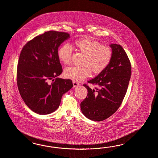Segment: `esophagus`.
I'll list each match as a JSON object with an SVG mask.
<instances>
[{"label":"esophagus","instance_id":"1","mask_svg":"<svg viewBox=\"0 0 158 158\" xmlns=\"http://www.w3.org/2000/svg\"><path fill=\"white\" fill-rule=\"evenodd\" d=\"M73 85L74 87H77L79 85V83H77V81H73Z\"/></svg>","mask_w":158,"mask_h":158}]
</instances>
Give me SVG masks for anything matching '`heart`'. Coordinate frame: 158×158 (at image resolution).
<instances>
[{"label":"heart","instance_id":"heart-1","mask_svg":"<svg viewBox=\"0 0 158 158\" xmlns=\"http://www.w3.org/2000/svg\"><path fill=\"white\" fill-rule=\"evenodd\" d=\"M76 50L84 55L82 67H71L64 70L65 77L74 81H83L89 77L91 71L93 73H99L106 69L111 61L113 51L107 45H102L99 42L89 38H83L76 40L73 43ZM73 48L69 44L59 47L58 56L59 60L65 65L71 62Z\"/></svg>","mask_w":158,"mask_h":158}]
</instances>
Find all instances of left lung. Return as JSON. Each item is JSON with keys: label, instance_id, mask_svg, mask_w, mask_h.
<instances>
[{"label": "left lung", "instance_id": "obj_1", "mask_svg": "<svg viewBox=\"0 0 158 158\" xmlns=\"http://www.w3.org/2000/svg\"><path fill=\"white\" fill-rule=\"evenodd\" d=\"M111 61L97 77L88 81L96 85L92 89L87 85V96L81 103V111L88 119L100 122L107 119L119 108L127 92L131 75V65L123 47L111 44Z\"/></svg>", "mask_w": 158, "mask_h": 158}]
</instances>
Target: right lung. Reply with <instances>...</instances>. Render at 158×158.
I'll return each instance as SVG.
<instances>
[{
	"instance_id": "1",
	"label": "right lung",
	"mask_w": 158,
	"mask_h": 158,
	"mask_svg": "<svg viewBox=\"0 0 158 158\" xmlns=\"http://www.w3.org/2000/svg\"><path fill=\"white\" fill-rule=\"evenodd\" d=\"M69 38L66 32L47 31L28 42L21 51L17 67L18 87L28 107L39 115L56 110L63 95L73 87L71 80L57 77L63 71L58 48Z\"/></svg>"
}]
</instances>
